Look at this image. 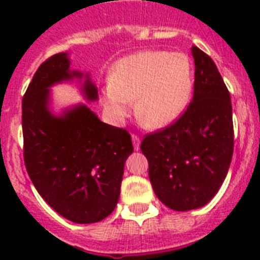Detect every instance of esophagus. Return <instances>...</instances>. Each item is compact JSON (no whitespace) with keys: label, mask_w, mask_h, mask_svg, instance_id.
Masks as SVG:
<instances>
[{"label":"esophagus","mask_w":260,"mask_h":260,"mask_svg":"<svg viewBox=\"0 0 260 260\" xmlns=\"http://www.w3.org/2000/svg\"><path fill=\"white\" fill-rule=\"evenodd\" d=\"M132 143H134L135 150H139V148H140V138H139V135L132 134Z\"/></svg>","instance_id":"esophagus-1"}]
</instances>
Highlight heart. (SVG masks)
Segmentation results:
<instances>
[{"mask_svg": "<svg viewBox=\"0 0 260 260\" xmlns=\"http://www.w3.org/2000/svg\"><path fill=\"white\" fill-rule=\"evenodd\" d=\"M194 66L185 52L142 51L117 63L105 86L106 105L117 118L135 114L147 128L173 122L190 102Z\"/></svg>", "mask_w": 260, "mask_h": 260, "instance_id": "heart-1", "label": "heart"}]
</instances>
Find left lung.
Instances as JSON below:
<instances>
[{"instance_id": "8db88e82", "label": "left lung", "mask_w": 260, "mask_h": 260, "mask_svg": "<svg viewBox=\"0 0 260 260\" xmlns=\"http://www.w3.org/2000/svg\"><path fill=\"white\" fill-rule=\"evenodd\" d=\"M191 52L193 100L175 121L146 135L140 144L156 197L178 212L201 208L214 197L234 154L230 91L209 55L196 46Z\"/></svg>"}]
</instances>
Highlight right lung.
<instances>
[{
	"label": "right lung",
	"instance_id": "add662e5",
	"mask_svg": "<svg viewBox=\"0 0 260 260\" xmlns=\"http://www.w3.org/2000/svg\"><path fill=\"white\" fill-rule=\"evenodd\" d=\"M67 54L44 60L22 97L24 163L30 181L48 205L70 221L91 224L108 217L117 205L124 163L132 154L131 135L108 125L85 105L63 117L48 112V87L70 79ZM85 94L95 100L87 79Z\"/></svg>",
	"mask_w": 260,
	"mask_h": 260
}]
</instances>
